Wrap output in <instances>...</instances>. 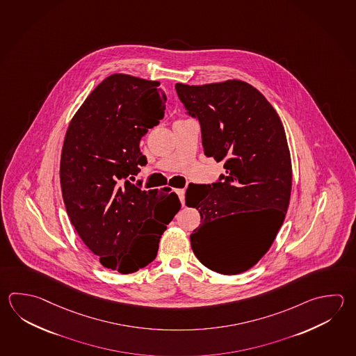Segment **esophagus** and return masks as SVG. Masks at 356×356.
Listing matches in <instances>:
<instances>
[{"label":"esophagus","instance_id":"obj_1","mask_svg":"<svg viewBox=\"0 0 356 356\" xmlns=\"http://www.w3.org/2000/svg\"><path fill=\"white\" fill-rule=\"evenodd\" d=\"M176 194L179 195L182 205H184V202H185V190H184V188H177V190H176Z\"/></svg>","mask_w":356,"mask_h":356}]
</instances>
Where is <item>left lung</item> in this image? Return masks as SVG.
I'll list each match as a JSON object with an SVG mask.
<instances>
[{
  "mask_svg": "<svg viewBox=\"0 0 356 356\" xmlns=\"http://www.w3.org/2000/svg\"><path fill=\"white\" fill-rule=\"evenodd\" d=\"M176 92L200 122L204 154L225 168L222 181L186 190V205L202 216L191 248L209 269L239 275L268 252L289 209L292 163L284 127L266 97L245 81L177 83ZM243 213L252 214L248 222Z\"/></svg>",
  "mask_w": 356,
  "mask_h": 356,
  "instance_id": "obj_1",
  "label": "left lung"
}]
</instances>
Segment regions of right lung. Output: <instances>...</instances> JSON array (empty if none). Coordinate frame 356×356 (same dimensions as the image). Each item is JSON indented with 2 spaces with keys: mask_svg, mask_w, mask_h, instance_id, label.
<instances>
[{
  "mask_svg": "<svg viewBox=\"0 0 356 356\" xmlns=\"http://www.w3.org/2000/svg\"><path fill=\"white\" fill-rule=\"evenodd\" d=\"M160 81L112 74L94 88L69 123L60 186L70 222L106 268L122 275L152 262L166 225L181 208L170 188L142 190L147 163L140 141L166 108Z\"/></svg>",
  "mask_w": 356,
  "mask_h": 356,
  "instance_id": "obj_1",
  "label": "right lung"
}]
</instances>
